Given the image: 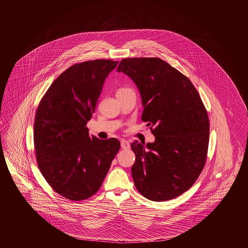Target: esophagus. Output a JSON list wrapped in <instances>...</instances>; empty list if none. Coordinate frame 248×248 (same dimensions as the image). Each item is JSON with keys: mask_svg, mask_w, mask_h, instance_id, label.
Returning <instances> with one entry per match:
<instances>
[{"mask_svg": "<svg viewBox=\"0 0 248 248\" xmlns=\"http://www.w3.org/2000/svg\"><path fill=\"white\" fill-rule=\"evenodd\" d=\"M121 147L123 149H129L130 148V143L126 140H122L121 141Z\"/></svg>", "mask_w": 248, "mask_h": 248, "instance_id": "1", "label": "esophagus"}]
</instances>
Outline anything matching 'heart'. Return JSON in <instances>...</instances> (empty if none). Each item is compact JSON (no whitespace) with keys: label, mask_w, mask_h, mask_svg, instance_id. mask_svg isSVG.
<instances>
[{"label":"heart","mask_w":248,"mask_h":248,"mask_svg":"<svg viewBox=\"0 0 248 248\" xmlns=\"http://www.w3.org/2000/svg\"><path fill=\"white\" fill-rule=\"evenodd\" d=\"M127 91H131V89L129 88H122L120 90H118L117 93H124V92H127Z\"/></svg>","instance_id":"heart-1"}]
</instances>
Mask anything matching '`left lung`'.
<instances>
[{
  "label": "left lung",
  "instance_id": "8db88e82",
  "mask_svg": "<svg viewBox=\"0 0 248 248\" xmlns=\"http://www.w3.org/2000/svg\"><path fill=\"white\" fill-rule=\"evenodd\" d=\"M118 73L137 86L142 120L150 126L154 143L135 141L132 176L145 198L160 202L191 187L205 164L209 119L197 91L186 76L159 58H126Z\"/></svg>",
  "mask_w": 248,
  "mask_h": 248
}]
</instances>
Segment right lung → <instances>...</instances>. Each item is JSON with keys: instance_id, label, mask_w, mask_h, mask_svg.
Segmentation results:
<instances>
[{"instance_id": "add662e5", "label": "right lung", "mask_w": 248, "mask_h": 248, "mask_svg": "<svg viewBox=\"0 0 248 248\" xmlns=\"http://www.w3.org/2000/svg\"><path fill=\"white\" fill-rule=\"evenodd\" d=\"M118 62L94 60L68 68L38 106L33 139L38 166L53 190L73 201L94 195L120 149L115 138L89 135L105 79Z\"/></svg>"}]
</instances>
